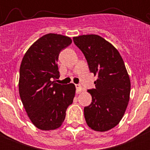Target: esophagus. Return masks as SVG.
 Segmentation results:
<instances>
[{
  "instance_id": "obj_1",
  "label": "esophagus",
  "mask_w": 150,
  "mask_h": 150,
  "mask_svg": "<svg viewBox=\"0 0 150 150\" xmlns=\"http://www.w3.org/2000/svg\"><path fill=\"white\" fill-rule=\"evenodd\" d=\"M75 87H76V93H81L83 91V88L81 86V84H76L75 85Z\"/></svg>"
}]
</instances>
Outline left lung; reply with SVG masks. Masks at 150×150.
<instances>
[{
	"mask_svg": "<svg viewBox=\"0 0 150 150\" xmlns=\"http://www.w3.org/2000/svg\"><path fill=\"white\" fill-rule=\"evenodd\" d=\"M83 53L89 69L98 79L95 88L88 90L92 102L84 107L87 125L96 131H109L121 120L126 110L131 91L129 75L120 53L97 35L73 38Z\"/></svg>",
	"mask_w": 150,
	"mask_h": 150,
	"instance_id": "1",
	"label": "left lung"
}]
</instances>
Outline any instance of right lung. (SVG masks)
I'll list each match as a JSON object with an SVG mask.
<instances>
[{"label": "right lung", "mask_w": 150, "mask_h": 150, "mask_svg": "<svg viewBox=\"0 0 150 150\" xmlns=\"http://www.w3.org/2000/svg\"><path fill=\"white\" fill-rule=\"evenodd\" d=\"M70 38L49 33L36 40L25 53L19 69V92L29 118L43 131L59 128L73 102L75 86L61 85L57 61Z\"/></svg>", "instance_id": "right-lung-1"}]
</instances>
